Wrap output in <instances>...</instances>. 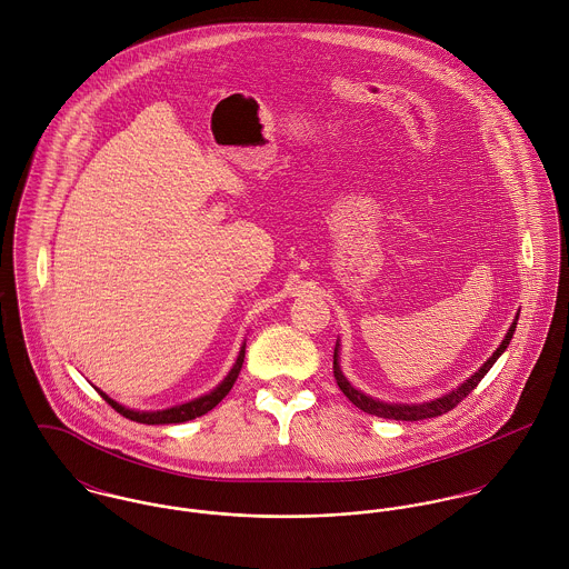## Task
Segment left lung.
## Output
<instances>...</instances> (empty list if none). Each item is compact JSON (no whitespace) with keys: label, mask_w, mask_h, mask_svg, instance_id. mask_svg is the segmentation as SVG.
<instances>
[{"label":"left lung","mask_w":569,"mask_h":569,"mask_svg":"<svg viewBox=\"0 0 569 569\" xmlns=\"http://www.w3.org/2000/svg\"><path fill=\"white\" fill-rule=\"evenodd\" d=\"M517 320H519V313L515 316V322L508 328L506 337L501 339L499 348L488 357L485 361V366L471 375V379H467L462 386H458L456 390H451L449 395L440 397V399H433V401H427V403H386V401H379V399H372L368 395H363L361 390H357L355 386H350V381L343 377L341 368H339V341L335 346V355H332V375H335V381L339 386V390L348 397V401L352 406L363 409L366 413H372V416H381V418H392V420H425V418H436V416H442L447 413L449 409L462 403L476 388L478 383L485 379L488 370L492 368V363L501 357V352L508 348L512 335H515V328H517Z\"/></svg>","instance_id":"8db88e82"}]
</instances>
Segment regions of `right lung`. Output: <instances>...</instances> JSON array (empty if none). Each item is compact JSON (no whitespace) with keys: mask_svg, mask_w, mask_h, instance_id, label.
I'll return each mask as SVG.
<instances>
[{"mask_svg":"<svg viewBox=\"0 0 569 569\" xmlns=\"http://www.w3.org/2000/svg\"><path fill=\"white\" fill-rule=\"evenodd\" d=\"M243 361L244 343L241 346V352H239L237 363L232 366L230 375H228L212 392H208V395H203V397H199V399H194V401H188V403H181V406L168 407V409H160V411H136V409H129V407L116 403V401L109 399L104 392H100V390H98V392H100V397H102L109 406L113 407L118 413H122L124 418H129V420H136V422H142V425L186 422V420H192V418H197V416L208 413L212 407L219 406V403L228 397V392L232 390L234 381L239 379V372H241V368H243Z\"/></svg>","mask_w":569,"mask_h":569,"instance_id":"obj_1","label":"right lung"}]
</instances>
